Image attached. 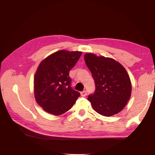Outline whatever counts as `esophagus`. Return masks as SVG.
Returning a JSON list of instances; mask_svg holds the SVG:
<instances>
[{
  "instance_id": "esophagus-1",
  "label": "esophagus",
  "mask_w": 155,
  "mask_h": 155,
  "mask_svg": "<svg viewBox=\"0 0 155 155\" xmlns=\"http://www.w3.org/2000/svg\"><path fill=\"white\" fill-rule=\"evenodd\" d=\"M81 96H83V97L86 96V95H87V91H83V92H81Z\"/></svg>"
}]
</instances>
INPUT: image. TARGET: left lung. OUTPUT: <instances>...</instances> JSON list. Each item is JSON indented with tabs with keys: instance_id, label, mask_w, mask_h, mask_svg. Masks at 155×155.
I'll use <instances>...</instances> for the list:
<instances>
[{
	"instance_id": "8db88e82",
	"label": "left lung",
	"mask_w": 155,
	"mask_h": 155,
	"mask_svg": "<svg viewBox=\"0 0 155 155\" xmlns=\"http://www.w3.org/2000/svg\"><path fill=\"white\" fill-rule=\"evenodd\" d=\"M84 59L95 82L94 92L88 96L92 108L104 116L118 114L131 95V83L126 70L114 59L104 56L86 54Z\"/></svg>"
}]
</instances>
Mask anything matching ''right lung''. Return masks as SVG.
I'll return each instance as SVG.
<instances>
[{"label": "right lung", "instance_id": "obj_1", "mask_svg": "<svg viewBox=\"0 0 155 155\" xmlns=\"http://www.w3.org/2000/svg\"><path fill=\"white\" fill-rule=\"evenodd\" d=\"M81 54V51L60 50L39 65L34 77V95L45 111L55 116L63 114L80 96V93L71 87L69 72Z\"/></svg>", "mask_w": 155, "mask_h": 155}]
</instances>
